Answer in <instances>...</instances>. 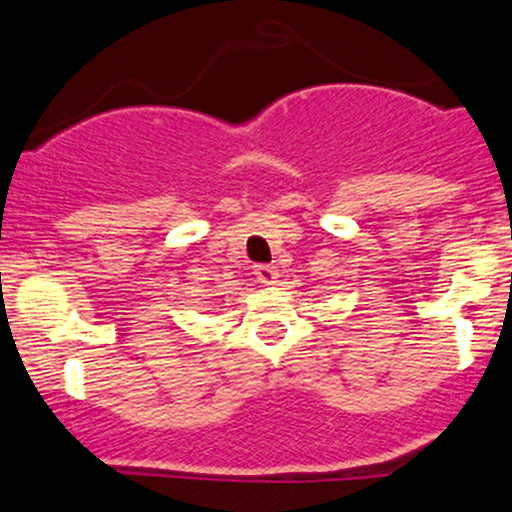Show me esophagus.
Wrapping results in <instances>:
<instances>
[{
  "mask_svg": "<svg viewBox=\"0 0 512 512\" xmlns=\"http://www.w3.org/2000/svg\"><path fill=\"white\" fill-rule=\"evenodd\" d=\"M255 274H257V281L264 286H272L276 284V279H279V272H276L274 264H260V267L255 269Z\"/></svg>",
  "mask_w": 512,
  "mask_h": 512,
  "instance_id": "34e87169",
  "label": "esophagus"
}]
</instances>
